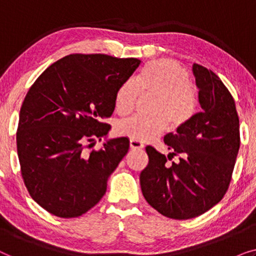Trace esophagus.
<instances>
[{
    "instance_id": "1",
    "label": "esophagus",
    "mask_w": 256,
    "mask_h": 256,
    "mask_svg": "<svg viewBox=\"0 0 256 256\" xmlns=\"http://www.w3.org/2000/svg\"><path fill=\"white\" fill-rule=\"evenodd\" d=\"M129 146H130V149L132 150H140L143 148V144L140 141H136V140H130L129 141Z\"/></svg>"
}]
</instances>
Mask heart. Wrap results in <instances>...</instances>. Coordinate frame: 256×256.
<instances>
[{
    "mask_svg": "<svg viewBox=\"0 0 256 256\" xmlns=\"http://www.w3.org/2000/svg\"><path fill=\"white\" fill-rule=\"evenodd\" d=\"M140 90L156 94L152 108L155 116L128 118L118 122L115 130L118 135L136 141H150L168 129L178 130L190 124L197 113L198 98L186 70L171 59L149 62L135 82L122 84L115 94V110L120 115L134 110Z\"/></svg>",
    "mask_w": 256,
    "mask_h": 256,
    "instance_id": "1",
    "label": "heart"
}]
</instances>
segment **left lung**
I'll return each instance as SVG.
<instances>
[{"instance_id": "1", "label": "left lung", "mask_w": 256, "mask_h": 256, "mask_svg": "<svg viewBox=\"0 0 256 256\" xmlns=\"http://www.w3.org/2000/svg\"><path fill=\"white\" fill-rule=\"evenodd\" d=\"M192 70L202 112L177 134L164 136L168 156L146 146L149 163L140 174L148 204L177 220L200 216L222 200L240 148L239 116L232 94L211 70L198 64Z\"/></svg>"}]
</instances>
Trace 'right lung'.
<instances>
[{
  "mask_svg": "<svg viewBox=\"0 0 256 256\" xmlns=\"http://www.w3.org/2000/svg\"><path fill=\"white\" fill-rule=\"evenodd\" d=\"M140 64L136 58L68 54L28 90L16 134L20 174L31 198L51 214L76 218L106 194L108 177L128 152V138L86 148L108 134L104 118L113 114L115 94Z\"/></svg>",
  "mask_w": 256,
  "mask_h": 256,
  "instance_id": "1",
  "label": "right lung"
}]
</instances>
